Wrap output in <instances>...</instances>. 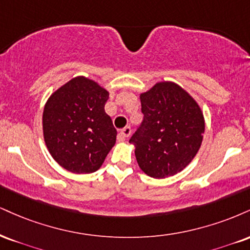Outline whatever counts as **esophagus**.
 <instances>
[{"label": "esophagus", "mask_w": 250, "mask_h": 250, "mask_svg": "<svg viewBox=\"0 0 250 250\" xmlns=\"http://www.w3.org/2000/svg\"><path fill=\"white\" fill-rule=\"evenodd\" d=\"M130 134H131V128L128 125V127L123 128L122 130L120 131L119 135H120V137L122 138V140H125V138H127V137L130 136Z\"/></svg>", "instance_id": "esophagus-1"}]
</instances>
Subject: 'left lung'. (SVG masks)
I'll list each match as a JSON object with an SVG mask.
<instances>
[{"mask_svg":"<svg viewBox=\"0 0 250 250\" xmlns=\"http://www.w3.org/2000/svg\"><path fill=\"white\" fill-rule=\"evenodd\" d=\"M143 121L129 142L141 170L152 178L180 172L197 155L205 131L200 107L174 83H158L142 93Z\"/></svg>","mask_w":250,"mask_h":250,"instance_id":"8db88e82","label":"left lung"}]
</instances>
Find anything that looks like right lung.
<instances>
[{"mask_svg": "<svg viewBox=\"0 0 250 250\" xmlns=\"http://www.w3.org/2000/svg\"><path fill=\"white\" fill-rule=\"evenodd\" d=\"M109 93L91 79L77 77L47 100L43 133L51 156L73 173L100 169L116 142V129L104 112Z\"/></svg>", "mask_w": 250, "mask_h": 250, "instance_id": "right-lung-1", "label": "right lung"}]
</instances>
